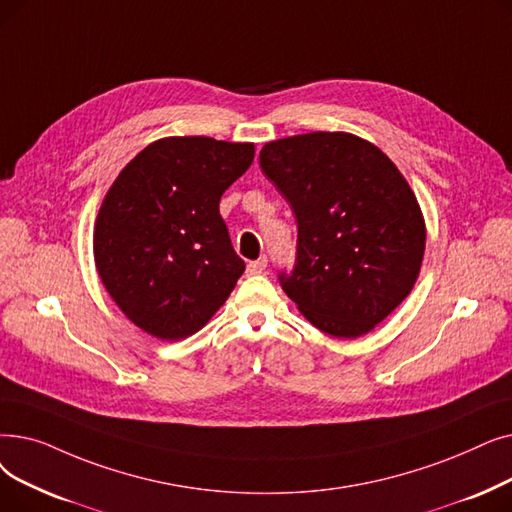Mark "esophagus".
<instances>
[{
  "label": "esophagus",
  "mask_w": 512,
  "mask_h": 512,
  "mask_svg": "<svg viewBox=\"0 0 512 512\" xmlns=\"http://www.w3.org/2000/svg\"><path fill=\"white\" fill-rule=\"evenodd\" d=\"M265 268H268V261L265 259H257V261H249L247 265V274L249 276H257V274H263Z\"/></svg>",
  "instance_id": "1"
}]
</instances>
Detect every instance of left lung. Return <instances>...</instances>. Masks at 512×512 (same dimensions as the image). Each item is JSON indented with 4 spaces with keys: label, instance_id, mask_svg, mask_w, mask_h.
I'll use <instances>...</instances> for the list:
<instances>
[{
    "label": "left lung",
    "instance_id": "8db88e82",
    "mask_svg": "<svg viewBox=\"0 0 512 512\" xmlns=\"http://www.w3.org/2000/svg\"><path fill=\"white\" fill-rule=\"evenodd\" d=\"M259 163L297 217L284 293L326 335H366L410 295L425 257V217L406 177L347 131L268 142Z\"/></svg>",
    "mask_w": 512,
    "mask_h": 512
}]
</instances>
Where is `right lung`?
I'll use <instances>...</instances> for the list:
<instances>
[{
  "mask_svg": "<svg viewBox=\"0 0 512 512\" xmlns=\"http://www.w3.org/2000/svg\"><path fill=\"white\" fill-rule=\"evenodd\" d=\"M251 142L171 136L148 144L108 188L94 226L98 276L148 335L201 330L244 272L219 198L247 171Z\"/></svg>",
  "mask_w": 512,
  "mask_h": 512,
  "instance_id": "right-lung-1",
  "label": "right lung"
}]
</instances>
